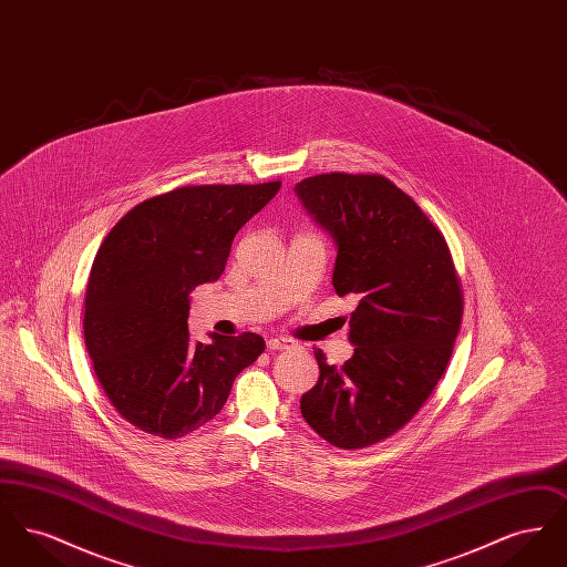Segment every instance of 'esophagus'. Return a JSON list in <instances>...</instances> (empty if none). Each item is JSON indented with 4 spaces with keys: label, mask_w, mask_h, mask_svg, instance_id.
I'll return each mask as SVG.
<instances>
[{
    "label": "esophagus",
    "mask_w": 567,
    "mask_h": 567,
    "mask_svg": "<svg viewBox=\"0 0 567 567\" xmlns=\"http://www.w3.org/2000/svg\"><path fill=\"white\" fill-rule=\"evenodd\" d=\"M293 347V342L291 340H287V338H270L268 340V349L270 351H285V349H291Z\"/></svg>",
    "instance_id": "1"
}]
</instances>
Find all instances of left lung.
Returning a JSON list of instances; mask_svg holds the SVG:
<instances>
[{"label":"left lung","instance_id":"obj_1","mask_svg":"<svg viewBox=\"0 0 567 567\" xmlns=\"http://www.w3.org/2000/svg\"><path fill=\"white\" fill-rule=\"evenodd\" d=\"M333 238V289L352 296L354 352L301 395V416L338 449H365L402 430L453 354L463 293L449 244L416 202L380 174L331 172L296 185Z\"/></svg>","mask_w":567,"mask_h":567}]
</instances>
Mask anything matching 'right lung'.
I'll use <instances>...</instances> for the list:
<instances>
[{
    "instance_id": "1",
    "label": "right lung",
    "mask_w": 567,
    "mask_h": 567,
    "mask_svg": "<svg viewBox=\"0 0 567 567\" xmlns=\"http://www.w3.org/2000/svg\"><path fill=\"white\" fill-rule=\"evenodd\" d=\"M280 189L197 185L137 204L100 246L84 296V344L110 404L163 440L220 412L236 377L266 349L261 336H189L190 291L218 280L244 223Z\"/></svg>"
}]
</instances>
